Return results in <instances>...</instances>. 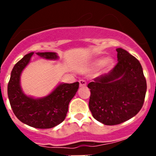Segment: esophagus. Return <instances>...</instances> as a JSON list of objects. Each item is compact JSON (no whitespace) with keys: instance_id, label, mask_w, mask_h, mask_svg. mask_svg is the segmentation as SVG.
Here are the masks:
<instances>
[{"instance_id":"34e87169","label":"esophagus","mask_w":156,"mask_h":156,"mask_svg":"<svg viewBox=\"0 0 156 156\" xmlns=\"http://www.w3.org/2000/svg\"><path fill=\"white\" fill-rule=\"evenodd\" d=\"M79 84H80V87H85L86 85H87V82H86L83 79H81L79 81Z\"/></svg>"}]
</instances>
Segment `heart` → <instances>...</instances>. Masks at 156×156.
<instances>
[{"instance_id": "heart-1", "label": "heart", "mask_w": 156, "mask_h": 156, "mask_svg": "<svg viewBox=\"0 0 156 156\" xmlns=\"http://www.w3.org/2000/svg\"><path fill=\"white\" fill-rule=\"evenodd\" d=\"M102 64H103V66L106 69H110L114 65V62H113V59L112 58H106L104 61L102 60L101 59H96L92 63V66L94 68H98Z\"/></svg>"}]
</instances>
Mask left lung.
Returning a JSON list of instances; mask_svg holds the SVG:
<instances>
[{"instance_id": "obj_1", "label": "left lung", "mask_w": 156, "mask_h": 156, "mask_svg": "<svg viewBox=\"0 0 156 156\" xmlns=\"http://www.w3.org/2000/svg\"><path fill=\"white\" fill-rule=\"evenodd\" d=\"M116 51L115 66L87 84L93 117L106 125H119L136 115L143 107L146 92L139 60L124 49Z\"/></svg>"}]
</instances>
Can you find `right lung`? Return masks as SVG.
<instances>
[{
    "label": "right lung",
    "mask_w": 156,
    "mask_h": 156,
    "mask_svg": "<svg viewBox=\"0 0 156 156\" xmlns=\"http://www.w3.org/2000/svg\"><path fill=\"white\" fill-rule=\"evenodd\" d=\"M33 55V52L28 53L14 66L7 87L9 100L12 112L23 123L35 128H51L66 119L69 102L78 91L79 83L60 84L43 98L26 96L20 87V75ZM37 55L48 59H58L53 52L37 53Z\"/></svg>",
    "instance_id": "right-lung-1"
}]
</instances>
